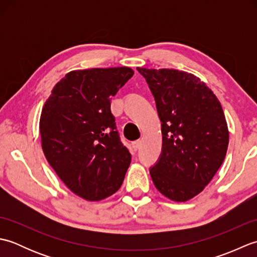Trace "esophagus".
Masks as SVG:
<instances>
[{
    "label": "esophagus",
    "instance_id": "34e87169",
    "mask_svg": "<svg viewBox=\"0 0 257 257\" xmlns=\"http://www.w3.org/2000/svg\"><path fill=\"white\" fill-rule=\"evenodd\" d=\"M132 146H133V150H135V151H137L139 148H140V146H141V141L140 140H137V141H134V143L132 144Z\"/></svg>",
    "mask_w": 257,
    "mask_h": 257
}]
</instances>
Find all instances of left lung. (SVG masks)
Wrapping results in <instances>:
<instances>
[{
  "mask_svg": "<svg viewBox=\"0 0 257 257\" xmlns=\"http://www.w3.org/2000/svg\"><path fill=\"white\" fill-rule=\"evenodd\" d=\"M137 69L155 96L162 123V152L150 169L151 179L166 198L189 201L204 190L224 161L228 128L221 102L193 74Z\"/></svg>",
  "mask_w": 257,
  "mask_h": 257,
  "instance_id": "left-lung-1",
  "label": "left lung"
}]
</instances>
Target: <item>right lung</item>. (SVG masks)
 <instances>
[{
    "instance_id": "right-lung-1",
    "label": "right lung",
    "mask_w": 257,
    "mask_h": 257,
    "mask_svg": "<svg viewBox=\"0 0 257 257\" xmlns=\"http://www.w3.org/2000/svg\"><path fill=\"white\" fill-rule=\"evenodd\" d=\"M134 73L127 66L72 70L54 86L42 108L43 152L81 199L101 201L123 182L132 155L119 139L110 99Z\"/></svg>"
}]
</instances>
